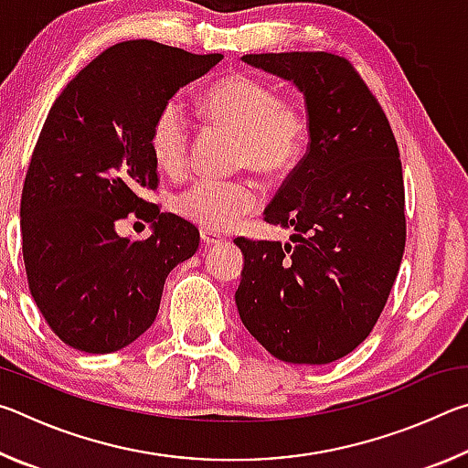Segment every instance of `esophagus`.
Instances as JSON below:
<instances>
[{"instance_id": "34e87169", "label": "esophagus", "mask_w": 468, "mask_h": 468, "mask_svg": "<svg viewBox=\"0 0 468 468\" xmlns=\"http://www.w3.org/2000/svg\"><path fill=\"white\" fill-rule=\"evenodd\" d=\"M200 239H202L204 245H217V243L223 241V237L210 233V231H200Z\"/></svg>"}]
</instances>
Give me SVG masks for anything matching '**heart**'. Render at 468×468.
<instances>
[{
	"instance_id": "heart-1",
	"label": "heart",
	"mask_w": 468,
	"mask_h": 468,
	"mask_svg": "<svg viewBox=\"0 0 468 468\" xmlns=\"http://www.w3.org/2000/svg\"><path fill=\"white\" fill-rule=\"evenodd\" d=\"M206 115L241 138L237 163L268 179L287 177L305 154L310 115L297 99L279 97L272 84L248 74L220 78L206 90ZM150 154L171 177L187 171L192 125L184 102L171 99L158 109L148 136ZM260 192L251 181L197 179L173 197V210L204 231L225 233L256 212Z\"/></svg>"
}]
</instances>
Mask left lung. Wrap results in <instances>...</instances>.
Listing matches in <instances>:
<instances>
[{
	"instance_id": "1",
	"label": "left lung",
	"mask_w": 468,
	"mask_h": 468,
	"mask_svg": "<svg viewBox=\"0 0 468 468\" xmlns=\"http://www.w3.org/2000/svg\"><path fill=\"white\" fill-rule=\"evenodd\" d=\"M243 61L305 97L310 144L264 212L291 243L237 237L245 264L235 303L276 359L324 366L374 330L407 241L399 144L382 105L346 58L251 53Z\"/></svg>"
}]
</instances>
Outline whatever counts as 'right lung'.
<instances>
[{
	"label": "right lung",
	"instance_id": "1",
	"mask_svg": "<svg viewBox=\"0 0 468 468\" xmlns=\"http://www.w3.org/2000/svg\"><path fill=\"white\" fill-rule=\"evenodd\" d=\"M223 59L156 41L102 51L55 99L20 197L30 295L61 343L113 353L150 328L167 274L192 258L200 231L144 194L158 187L150 125L181 86ZM136 211L148 240L114 233Z\"/></svg>",
	"mask_w": 468,
	"mask_h": 468
}]
</instances>
